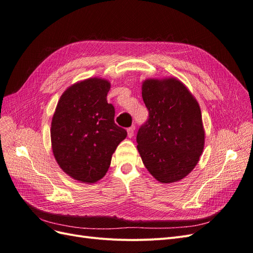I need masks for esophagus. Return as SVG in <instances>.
<instances>
[{"mask_svg":"<svg viewBox=\"0 0 253 253\" xmlns=\"http://www.w3.org/2000/svg\"><path fill=\"white\" fill-rule=\"evenodd\" d=\"M134 130H135V126H130V127H128L127 129H126V132H127V137L128 138H132L133 136H134Z\"/></svg>","mask_w":253,"mask_h":253,"instance_id":"1","label":"esophagus"}]
</instances>
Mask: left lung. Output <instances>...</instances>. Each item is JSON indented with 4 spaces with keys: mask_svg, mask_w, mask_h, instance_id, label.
I'll return each instance as SVG.
<instances>
[{
    "mask_svg": "<svg viewBox=\"0 0 253 253\" xmlns=\"http://www.w3.org/2000/svg\"><path fill=\"white\" fill-rule=\"evenodd\" d=\"M142 97L149 116L138 130V151L157 180L175 183L194 169L203 154L205 129L199 105L175 78L145 80Z\"/></svg>",
    "mask_w": 253,
    "mask_h": 253,
    "instance_id": "8db88e82",
    "label": "left lung"
}]
</instances>
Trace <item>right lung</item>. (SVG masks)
Returning <instances> with one entry per match:
<instances>
[{"mask_svg": "<svg viewBox=\"0 0 253 253\" xmlns=\"http://www.w3.org/2000/svg\"><path fill=\"white\" fill-rule=\"evenodd\" d=\"M107 80L91 78L67 88L60 97L50 126L54 157L66 174L86 184L105 176L112 155L126 130L114 123L108 104Z\"/></svg>", "mask_w": 253, "mask_h": 253, "instance_id": "right-lung-1", "label": "right lung"}]
</instances>
